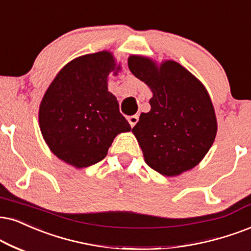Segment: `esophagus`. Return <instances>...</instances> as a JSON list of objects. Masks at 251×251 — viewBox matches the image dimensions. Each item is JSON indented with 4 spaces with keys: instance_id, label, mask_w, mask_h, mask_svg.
Returning <instances> with one entry per match:
<instances>
[{
    "instance_id": "34e87169",
    "label": "esophagus",
    "mask_w": 251,
    "mask_h": 251,
    "mask_svg": "<svg viewBox=\"0 0 251 251\" xmlns=\"http://www.w3.org/2000/svg\"><path fill=\"white\" fill-rule=\"evenodd\" d=\"M127 120H128V123H129V125L132 126H134L136 123H138V120H139V116L138 115H134V116H129L128 118H127Z\"/></svg>"
}]
</instances>
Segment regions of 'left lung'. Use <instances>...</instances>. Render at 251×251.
<instances>
[{"instance_id":"obj_1","label":"left lung","mask_w":251,"mask_h":251,"mask_svg":"<svg viewBox=\"0 0 251 251\" xmlns=\"http://www.w3.org/2000/svg\"><path fill=\"white\" fill-rule=\"evenodd\" d=\"M128 68L153 93L151 111L142 112L132 128L145 162L168 177L195 168L210 151L218 131L204 84L174 60L157 63L132 54Z\"/></svg>"}]
</instances>
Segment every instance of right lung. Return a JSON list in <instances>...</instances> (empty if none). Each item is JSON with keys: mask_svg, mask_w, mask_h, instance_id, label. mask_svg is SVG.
Instances as JSON below:
<instances>
[{"mask_svg": "<svg viewBox=\"0 0 251 251\" xmlns=\"http://www.w3.org/2000/svg\"><path fill=\"white\" fill-rule=\"evenodd\" d=\"M110 50L81 55L68 62L47 88L39 106V127L53 154L81 169L102 161L119 133L131 126L116 96L107 89L119 73Z\"/></svg>", "mask_w": 251, "mask_h": 251, "instance_id": "obj_1", "label": "right lung"}]
</instances>
